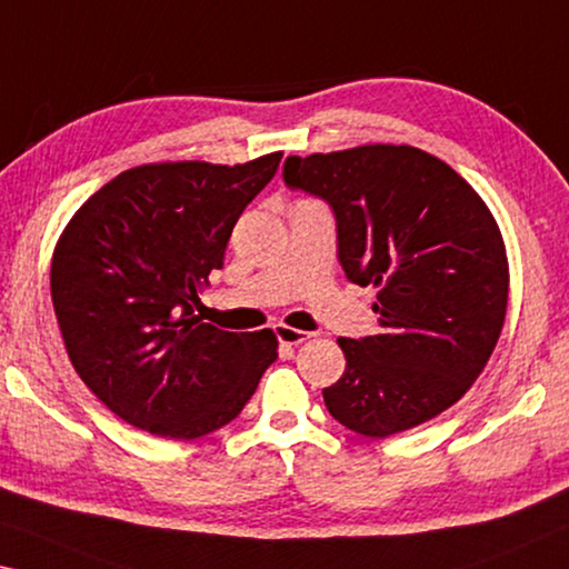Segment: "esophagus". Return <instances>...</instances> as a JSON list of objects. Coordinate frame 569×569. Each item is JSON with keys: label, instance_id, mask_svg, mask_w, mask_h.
Listing matches in <instances>:
<instances>
[{"label": "esophagus", "instance_id": "1", "mask_svg": "<svg viewBox=\"0 0 569 569\" xmlns=\"http://www.w3.org/2000/svg\"><path fill=\"white\" fill-rule=\"evenodd\" d=\"M273 331H276V337H278V341H281L283 347H299V345H303L306 339H309V333L301 331V329L286 327V323H276Z\"/></svg>", "mask_w": 569, "mask_h": 569}]
</instances>
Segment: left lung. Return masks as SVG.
Segmentation results:
<instances>
[{"label":"left lung","mask_w":569,"mask_h":569,"mask_svg":"<svg viewBox=\"0 0 569 569\" xmlns=\"http://www.w3.org/2000/svg\"><path fill=\"white\" fill-rule=\"evenodd\" d=\"M283 182L331 207L347 278L380 288V331L339 339L347 369L323 390L331 418L387 438L461 400L509 299L499 224L473 187L438 157L392 143L288 157Z\"/></svg>","instance_id":"8db88e82"}]
</instances>
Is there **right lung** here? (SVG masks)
Listing matches in <instances>:
<instances>
[{"label": "right lung", "mask_w": 569, "mask_h": 569, "mask_svg": "<svg viewBox=\"0 0 569 569\" xmlns=\"http://www.w3.org/2000/svg\"><path fill=\"white\" fill-rule=\"evenodd\" d=\"M281 157L121 171L68 222L50 270L62 339L80 380L129 426L171 440L220 430L278 359L270 329L222 331L194 306Z\"/></svg>", "instance_id": "1"}]
</instances>
